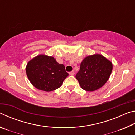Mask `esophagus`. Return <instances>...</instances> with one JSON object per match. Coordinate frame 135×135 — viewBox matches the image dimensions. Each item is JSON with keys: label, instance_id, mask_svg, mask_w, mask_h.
Listing matches in <instances>:
<instances>
[{"label": "esophagus", "instance_id": "1", "mask_svg": "<svg viewBox=\"0 0 135 135\" xmlns=\"http://www.w3.org/2000/svg\"><path fill=\"white\" fill-rule=\"evenodd\" d=\"M69 74L70 75V76H73V75L74 74V71H72L70 72Z\"/></svg>", "mask_w": 135, "mask_h": 135}]
</instances>
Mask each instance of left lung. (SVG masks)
Masks as SVG:
<instances>
[{
    "instance_id": "left-lung-1",
    "label": "left lung",
    "mask_w": 135,
    "mask_h": 135,
    "mask_svg": "<svg viewBox=\"0 0 135 135\" xmlns=\"http://www.w3.org/2000/svg\"><path fill=\"white\" fill-rule=\"evenodd\" d=\"M112 70L111 61L101 55L95 54L83 59L76 78L83 89L93 92L106 83Z\"/></svg>"
}]
</instances>
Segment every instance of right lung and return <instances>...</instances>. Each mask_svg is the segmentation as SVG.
I'll return each mask as SVG.
<instances>
[{
  "mask_svg": "<svg viewBox=\"0 0 135 135\" xmlns=\"http://www.w3.org/2000/svg\"><path fill=\"white\" fill-rule=\"evenodd\" d=\"M26 74L31 83L38 89L51 92L59 88L68 76L65 66L54 57L39 55L29 61Z\"/></svg>",
  "mask_w": 135,
  "mask_h": 135,
  "instance_id": "obj_1",
  "label": "right lung"
}]
</instances>
